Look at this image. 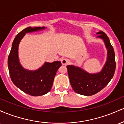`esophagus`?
<instances>
[{
	"mask_svg": "<svg viewBox=\"0 0 124 124\" xmlns=\"http://www.w3.org/2000/svg\"><path fill=\"white\" fill-rule=\"evenodd\" d=\"M61 62H62V64L63 65H67L70 62H69V59L64 58V59H62V60H61Z\"/></svg>",
	"mask_w": 124,
	"mask_h": 124,
	"instance_id": "obj_1",
	"label": "esophagus"
}]
</instances>
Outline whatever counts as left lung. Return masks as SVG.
<instances>
[{"instance_id": "8db88e82", "label": "left lung", "mask_w": 124, "mask_h": 124, "mask_svg": "<svg viewBox=\"0 0 124 124\" xmlns=\"http://www.w3.org/2000/svg\"><path fill=\"white\" fill-rule=\"evenodd\" d=\"M97 34H99L97 38L103 39L107 49V61L101 71L97 73L91 74L79 67L73 65L66 66L73 90L83 96H92L104 89L111 80L116 70L115 53L109 38L102 31Z\"/></svg>"}]
</instances>
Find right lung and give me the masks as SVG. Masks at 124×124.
Returning a JSON list of instances; mask_svg holds the SVG:
<instances>
[{"label": "right lung", "instance_id": "1", "mask_svg": "<svg viewBox=\"0 0 124 124\" xmlns=\"http://www.w3.org/2000/svg\"><path fill=\"white\" fill-rule=\"evenodd\" d=\"M45 28L29 27L19 32L13 42L8 57V71L13 83L23 92L32 96H42L51 90L56 72L62 65L60 61L45 62L39 69L31 71L24 69L20 63L18 47L21 39L25 33Z\"/></svg>", "mask_w": 124, "mask_h": 124}]
</instances>
